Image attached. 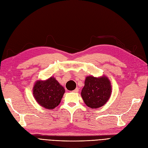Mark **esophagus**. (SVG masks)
I'll return each instance as SVG.
<instances>
[{
	"instance_id": "34e87169",
	"label": "esophagus",
	"mask_w": 148,
	"mask_h": 148,
	"mask_svg": "<svg viewBox=\"0 0 148 148\" xmlns=\"http://www.w3.org/2000/svg\"><path fill=\"white\" fill-rule=\"evenodd\" d=\"M79 91V88H77L75 89H74V90L73 91V92H78Z\"/></svg>"
}]
</instances>
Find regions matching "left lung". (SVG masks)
I'll use <instances>...</instances> for the list:
<instances>
[{
    "instance_id": "8db88e82",
    "label": "left lung",
    "mask_w": 148,
    "mask_h": 148,
    "mask_svg": "<svg viewBox=\"0 0 148 148\" xmlns=\"http://www.w3.org/2000/svg\"><path fill=\"white\" fill-rule=\"evenodd\" d=\"M110 94L111 85L108 78L87 77L81 95L87 106L96 109L106 104Z\"/></svg>"
}]
</instances>
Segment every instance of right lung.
I'll list each match as a JSON object with an SVG mask.
<instances>
[{"label":"right lung","mask_w":148,"mask_h":148,"mask_svg":"<svg viewBox=\"0 0 148 148\" xmlns=\"http://www.w3.org/2000/svg\"><path fill=\"white\" fill-rule=\"evenodd\" d=\"M65 92L63 86L53 77L46 81H38L33 88V95L39 104L48 109H54L60 104Z\"/></svg>","instance_id":"right-lung-1"}]
</instances>
